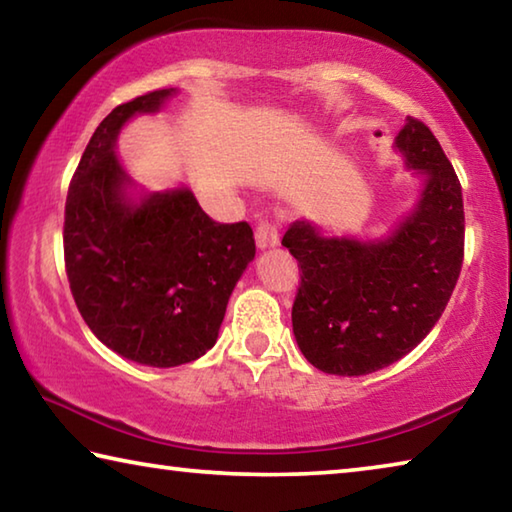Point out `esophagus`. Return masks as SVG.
<instances>
[{"label": "esophagus", "mask_w": 512, "mask_h": 512, "mask_svg": "<svg viewBox=\"0 0 512 512\" xmlns=\"http://www.w3.org/2000/svg\"><path fill=\"white\" fill-rule=\"evenodd\" d=\"M255 241H257V248L259 250H266V248L277 246V241H280V235H277L275 225L259 223L257 230H255Z\"/></svg>", "instance_id": "34e87169"}]
</instances>
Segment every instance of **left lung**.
<instances>
[{"mask_svg": "<svg viewBox=\"0 0 512 512\" xmlns=\"http://www.w3.org/2000/svg\"><path fill=\"white\" fill-rule=\"evenodd\" d=\"M422 178L418 203L384 237H327L298 219L282 246L300 264L293 336L311 366L359 377L409 354L443 316L463 264V192L427 126L406 119L395 137Z\"/></svg>", "mask_w": 512, "mask_h": 512, "instance_id": "obj_1", "label": "left lung"}]
</instances>
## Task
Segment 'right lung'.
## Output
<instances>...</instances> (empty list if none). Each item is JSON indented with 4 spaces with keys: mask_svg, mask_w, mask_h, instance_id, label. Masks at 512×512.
Returning <instances> with one entry per match:
<instances>
[{
    "mask_svg": "<svg viewBox=\"0 0 512 512\" xmlns=\"http://www.w3.org/2000/svg\"><path fill=\"white\" fill-rule=\"evenodd\" d=\"M176 92L155 90L112 110L85 146L65 203L76 307L106 348L153 368L214 348L232 291L255 259L246 221H212L185 185L146 192L119 160L121 128L155 115Z\"/></svg>",
    "mask_w": 512,
    "mask_h": 512,
    "instance_id": "add662e5",
    "label": "right lung"
}]
</instances>
